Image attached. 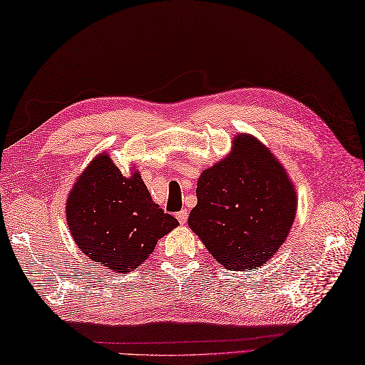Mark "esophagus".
I'll list each match as a JSON object with an SVG mask.
<instances>
[{
  "mask_svg": "<svg viewBox=\"0 0 365 365\" xmlns=\"http://www.w3.org/2000/svg\"><path fill=\"white\" fill-rule=\"evenodd\" d=\"M175 216H177L178 222H180V224H187V221H188V210H187V208H183V210L178 212Z\"/></svg>",
  "mask_w": 365,
  "mask_h": 365,
  "instance_id": "esophagus-1",
  "label": "esophagus"
}]
</instances>
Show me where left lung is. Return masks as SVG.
<instances>
[{"instance_id":"1","label":"left lung","mask_w":365,"mask_h":365,"mask_svg":"<svg viewBox=\"0 0 365 365\" xmlns=\"http://www.w3.org/2000/svg\"><path fill=\"white\" fill-rule=\"evenodd\" d=\"M188 226L226 269H257L274 257L297 215V190L257 138L238 133L232 150L202 170Z\"/></svg>"}]
</instances>
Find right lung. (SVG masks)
Listing matches in <instances>:
<instances>
[{"instance_id":"1","label":"right lung","mask_w":365,"mask_h":365,"mask_svg":"<svg viewBox=\"0 0 365 365\" xmlns=\"http://www.w3.org/2000/svg\"><path fill=\"white\" fill-rule=\"evenodd\" d=\"M68 230L84 255L114 273L136 269L178 226L155 204L141 174L123 175L110 153L94 157L66 200Z\"/></svg>"}]
</instances>
